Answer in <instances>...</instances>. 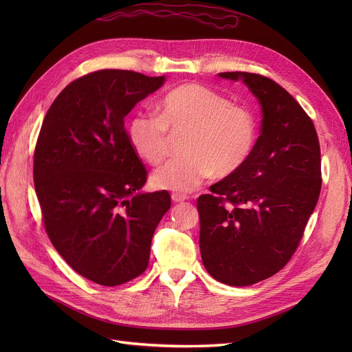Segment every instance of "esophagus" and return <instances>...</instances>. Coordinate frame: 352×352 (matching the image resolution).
Masks as SVG:
<instances>
[{
    "instance_id": "obj_1",
    "label": "esophagus",
    "mask_w": 352,
    "mask_h": 352,
    "mask_svg": "<svg viewBox=\"0 0 352 352\" xmlns=\"http://www.w3.org/2000/svg\"><path fill=\"white\" fill-rule=\"evenodd\" d=\"M188 197L186 195H182V194H172V201L173 202H184L186 201Z\"/></svg>"
}]
</instances>
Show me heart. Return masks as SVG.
I'll return each mask as SVG.
<instances>
[{"label":"heart","mask_w":352,"mask_h":352,"mask_svg":"<svg viewBox=\"0 0 352 352\" xmlns=\"http://www.w3.org/2000/svg\"><path fill=\"white\" fill-rule=\"evenodd\" d=\"M158 114L136 113L126 124L133 151L150 164L168 154V129H188L184 155L153 175L158 189L189 192L212 173L230 176L248 162L257 141V123L250 110L198 83H184L158 102Z\"/></svg>","instance_id":"b5f03b06"}]
</instances>
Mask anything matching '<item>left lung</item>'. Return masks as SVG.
<instances>
[{"instance_id":"obj_1","label":"left lung","mask_w":352,"mask_h":352,"mask_svg":"<svg viewBox=\"0 0 352 352\" xmlns=\"http://www.w3.org/2000/svg\"><path fill=\"white\" fill-rule=\"evenodd\" d=\"M242 82L261 105V132L238 172L197 201L199 251L207 272L250 286L283 269L320 195V145L310 117L274 80L247 72L219 73Z\"/></svg>"}]
</instances>
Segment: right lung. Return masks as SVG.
I'll return each instance as SVG.
<instances>
[{
    "label": "right lung",
    "mask_w": 352,
    "mask_h": 352,
    "mask_svg": "<svg viewBox=\"0 0 352 352\" xmlns=\"http://www.w3.org/2000/svg\"><path fill=\"white\" fill-rule=\"evenodd\" d=\"M164 82L131 70L94 72L67 85L42 122L34 182L45 230L70 267L98 285L145 272L172 204L167 190H141L146 170L124 131V117Z\"/></svg>",
    "instance_id": "right-lung-1"
}]
</instances>
